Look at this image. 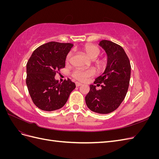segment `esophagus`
I'll return each instance as SVG.
<instances>
[{"label": "esophagus", "instance_id": "34e87169", "mask_svg": "<svg viewBox=\"0 0 159 159\" xmlns=\"http://www.w3.org/2000/svg\"><path fill=\"white\" fill-rule=\"evenodd\" d=\"M75 85H76V87H79V86L81 85V84L79 83V82H76L75 83Z\"/></svg>", "mask_w": 159, "mask_h": 159}]
</instances>
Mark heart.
I'll return each mask as SVG.
<instances>
[{
	"label": "heart",
	"mask_w": 159,
	"mask_h": 159,
	"mask_svg": "<svg viewBox=\"0 0 159 159\" xmlns=\"http://www.w3.org/2000/svg\"><path fill=\"white\" fill-rule=\"evenodd\" d=\"M82 50L84 52L85 54L91 59L96 58V57L99 56L100 53V50L97 46H95L94 45H91V44L84 46L83 47ZM71 56V53L70 52L66 56L67 61L70 60ZM97 64L99 67H100V68H102V67L104 66V62L102 60H99L97 61ZM95 74V71L93 69L86 70L78 69L73 72L72 75H73L74 78H75L76 80L81 81H84L87 80L89 78H90V77L93 76Z\"/></svg>",
	"instance_id": "1"
}]
</instances>
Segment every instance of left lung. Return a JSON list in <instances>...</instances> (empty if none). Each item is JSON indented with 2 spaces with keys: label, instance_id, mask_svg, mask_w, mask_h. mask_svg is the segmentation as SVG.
I'll return each mask as SVG.
<instances>
[{
  "label": "left lung",
  "instance_id": "left-lung-1",
  "mask_svg": "<svg viewBox=\"0 0 159 159\" xmlns=\"http://www.w3.org/2000/svg\"><path fill=\"white\" fill-rule=\"evenodd\" d=\"M99 45L107 56L106 68L94 81L97 86L102 84V89L97 90L95 85H90L85 100L91 111L107 114L117 109L125 98L131 68L129 57L121 46L105 40L100 41Z\"/></svg>",
  "mask_w": 159,
  "mask_h": 159
}]
</instances>
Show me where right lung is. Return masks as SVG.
I'll return each instance as SVG.
<instances>
[{"label": "right lung", "instance_id": "1", "mask_svg": "<svg viewBox=\"0 0 159 159\" xmlns=\"http://www.w3.org/2000/svg\"><path fill=\"white\" fill-rule=\"evenodd\" d=\"M74 45L50 42L33 52L26 64V83L33 103L39 109L52 111L67 102L75 83L68 79L61 84L55 75L66 65V59Z\"/></svg>", "mask_w": 159, "mask_h": 159}]
</instances>
